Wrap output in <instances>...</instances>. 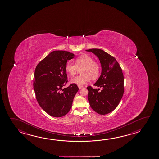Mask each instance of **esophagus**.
Returning <instances> with one entry per match:
<instances>
[{
    "label": "esophagus",
    "instance_id": "34e87169",
    "mask_svg": "<svg viewBox=\"0 0 159 159\" xmlns=\"http://www.w3.org/2000/svg\"><path fill=\"white\" fill-rule=\"evenodd\" d=\"M84 86H82V85H78V88L79 89H81V88H83Z\"/></svg>",
    "mask_w": 159,
    "mask_h": 159
}]
</instances>
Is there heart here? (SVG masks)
<instances>
[{"label":"heart","mask_w":159,"mask_h":159,"mask_svg":"<svg viewBox=\"0 0 159 159\" xmlns=\"http://www.w3.org/2000/svg\"><path fill=\"white\" fill-rule=\"evenodd\" d=\"M80 71L81 75L73 79L71 82L78 85H83L89 82L90 78L95 80L98 78L100 73L99 64L94 61L92 56L84 54L79 56L75 60V64L71 61L67 62L65 66V70L67 74L71 77H74L78 72Z\"/></svg>","instance_id":"heart-1"}]
</instances>
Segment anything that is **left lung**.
I'll use <instances>...</instances> for the list:
<instances>
[{
	"label": "left lung",
	"instance_id": "obj_1",
	"mask_svg": "<svg viewBox=\"0 0 159 159\" xmlns=\"http://www.w3.org/2000/svg\"><path fill=\"white\" fill-rule=\"evenodd\" d=\"M86 51L97 56L102 69L99 78L94 84L102 88V90L91 86L87 87L90 106L98 114H108L116 108L124 93L122 70L116 59L102 50L92 48Z\"/></svg>",
	"mask_w": 159,
	"mask_h": 159
}]
</instances>
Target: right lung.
<instances>
[{"label":"right lung","instance_id":"add662e5","mask_svg":"<svg viewBox=\"0 0 159 159\" xmlns=\"http://www.w3.org/2000/svg\"><path fill=\"white\" fill-rule=\"evenodd\" d=\"M74 57L69 51H54L39 62L34 71V89L37 100L52 117H63L70 111L79 90L74 83L62 89L67 83L66 64Z\"/></svg>","mask_w":159,"mask_h":159}]
</instances>
